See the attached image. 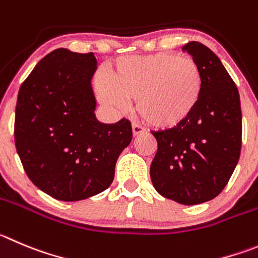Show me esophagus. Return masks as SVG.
<instances>
[{
  "label": "esophagus",
  "mask_w": 258,
  "mask_h": 258,
  "mask_svg": "<svg viewBox=\"0 0 258 258\" xmlns=\"http://www.w3.org/2000/svg\"><path fill=\"white\" fill-rule=\"evenodd\" d=\"M144 132H145V130L141 126H139V124L136 123L132 124V135H134V136H139V135L144 134Z\"/></svg>",
  "instance_id": "1"
}]
</instances>
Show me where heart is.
Here are the masks:
<instances>
[{
  "label": "heart",
  "mask_w": 258,
  "mask_h": 258,
  "mask_svg": "<svg viewBox=\"0 0 258 258\" xmlns=\"http://www.w3.org/2000/svg\"><path fill=\"white\" fill-rule=\"evenodd\" d=\"M96 90L108 107L123 110L127 98L151 127L169 130L191 117L204 90L199 63L174 53L123 57L114 62L110 76H100Z\"/></svg>",
  "instance_id": "heart-1"
}]
</instances>
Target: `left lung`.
<instances>
[{"label": "left lung", "mask_w": 258, "mask_h": 258, "mask_svg": "<svg viewBox=\"0 0 258 258\" xmlns=\"http://www.w3.org/2000/svg\"><path fill=\"white\" fill-rule=\"evenodd\" d=\"M199 63L204 90L191 117L179 126L153 132L158 151L150 165L153 186L165 199L197 205L215 199L239 160V93L215 53L200 42L182 48Z\"/></svg>", "instance_id": "1"}]
</instances>
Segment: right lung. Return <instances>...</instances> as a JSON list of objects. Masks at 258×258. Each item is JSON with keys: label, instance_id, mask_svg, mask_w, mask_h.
<instances>
[{"label": "right lung", "instance_id": "1", "mask_svg": "<svg viewBox=\"0 0 258 258\" xmlns=\"http://www.w3.org/2000/svg\"><path fill=\"white\" fill-rule=\"evenodd\" d=\"M93 53L58 48L38 62L21 85L15 145L29 179L61 201H80L110 186L119 154L132 140L130 121L95 115Z\"/></svg>", "mask_w": 258, "mask_h": 258}]
</instances>
